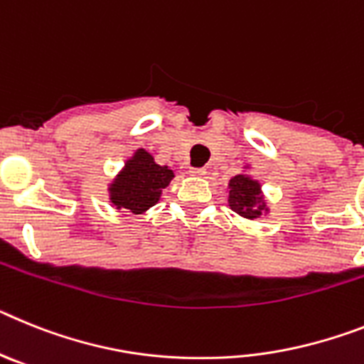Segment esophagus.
Listing matches in <instances>:
<instances>
[{"instance_id":"obj_1","label":"esophagus","mask_w":364,"mask_h":364,"mask_svg":"<svg viewBox=\"0 0 364 364\" xmlns=\"http://www.w3.org/2000/svg\"><path fill=\"white\" fill-rule=\"evenodd\" d=\"M188 172L192 173V176H205V173H207V170L205 168H194V166H191V170H188Z\"/></svg>"}]
</instances>
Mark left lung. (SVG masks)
<instances>
[{
	"mask_svg": "<svg viewBox=\"0 0 364 364\" xmlns=\"http://www.w3.org/2000/svg\"><path fill=\"white\" fill-rule=\"evenodd\" d=\"M229 207L240 216L257 220L267 213V205L260 191V183L238 173L229 181Z\"/></svg>",
	"mask_w": 364,
	"mask_h": 364,
	"instance_id": "obj_1",
	"label": "left lung"
}]
</instances>
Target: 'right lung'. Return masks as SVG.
Returning a JSON list of instances; mask_svg holds the SVG:
<instances>
[{"mask_svg":"<svg viewBox=\"0 0 364 364\" xmlns=\"http://www.w3.org/2000/svg\"><path fill=\"white\" fill-rule=\"evenodd\" d=\"M172 178L168 166L157 164L146 150L139 148L107 188L109 200L119 210L141 214L159 201L161 192Z\"/></svg>","mask_w":364,"mask_h":364,"instance_id":"add662e5","label":"right lung"}]
</instances>
